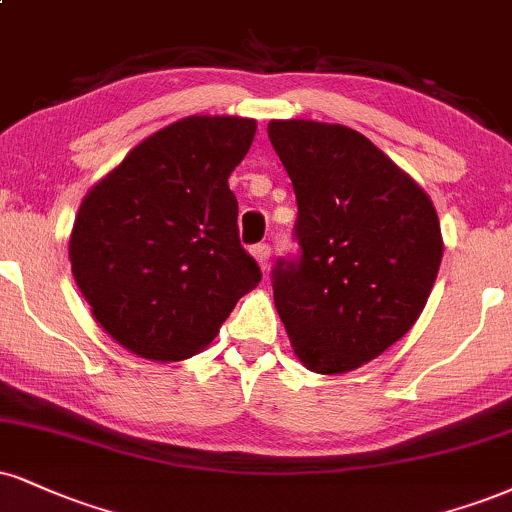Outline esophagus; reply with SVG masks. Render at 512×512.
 I'll list each match as a JSON object with an SVG mask.
<instances>
[{
	"label": "esophagus",
	"mask_w": 512,
	"mask_h": 512,
	"mask_svg": "<svg viewBox=\"0 0 512 512\" xmlns=\"http://www.w3.org/2000/svg\"><path fill=\"white\" fill-rule=\"evenodd\" d=\"M250 252H252V257L257 260V264H260L262 269H267L269 257H272V248H269L267 243H257V245H252Z\"/></svg>",
	"instance_id": "1"
}]
</instances>
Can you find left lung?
Returning a JSON list of instances; mask_svg holds the SVG:
<instances>
[{"mask_svg": "<svg viewBox=\"0 0 512 512\" xmlns=\"http://www.w3.org/2000/svg\"><path fill=\"white\" fill-rule=\"evenodd\" d=\"M298 200L300 255L276 260L274 303L295 355L343 374L422 315L443 257L429 195L372 140L338 123L269 121Z\"/></svg>", "mask_w": 512, "mask_h": 512, "instance_id": "left-lung-1", "label": "left lung"}]
</instances>
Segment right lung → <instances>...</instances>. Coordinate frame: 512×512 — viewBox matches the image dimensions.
Masks as SVG:
<instances>
[{"instance_id": "obj_1", "label": "right lung", "mask_w": 512, "mask_h": 512, "mask_svg": "<svg viewBox=\"0 0 512 512\" xmlns=\"http://www.w3.org/2000/svg\"><path fill=\"white\" fill-rule=\"evenodd\" d=\"M255 131L240 116H188L133 147L80 202L73 279L92 317L131 353L186 360L260 283L229 188Z\"/></svg>"}]
</instances>
